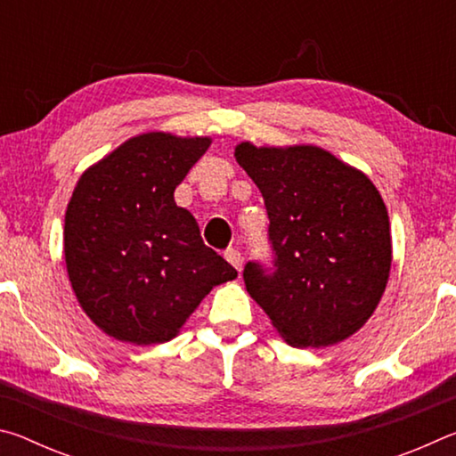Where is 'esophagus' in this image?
<instances>
[{"mask_svg":"<svg viewBox=\"0 0 456 456\" xmlns=\"http://www.w3.org/2000/svg\"><path fill=\"white\" fill-rule=\"evenodd\" d=\"M225 259L229 261L231 265H233L239 273H241V269H243V257H241V253H239L237 249H227L225 251Z\"/></svg>","mask_w":456,"mask_h":456,"instance_id":"obj_1","label":"esophagus"}]
</instances>
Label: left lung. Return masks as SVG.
Listing matches in <instances>:
<instances>
[{
	"instance_id": "left-lung-1",
	"label": "left lung",
	"mask_w": 456,
	"mask_h": 456,
	"mask_svg": "<svg viewBox=\"0 0 456 456\" xmlns=\"http://www.w3.org/2000/svg\"><path fill=\"white\" fill-rule=\"evenodd\" d=\"M269 215L275 272L245 265L249 296L296 348H326L364 326L392 265L388 211L368 176L314 144L235 146Z\"/></svg>"
}]
</instances>
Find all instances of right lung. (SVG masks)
<instances>
[{
  "label": "right lung",
  "mask_w": 456,
  "mask_h": 456,
  "mask_svg": "<svg viewBox=\"0 0 456 456\" xmlns=\"http://www.w3.org/2000/svg\"><path fill=\"white\" fill-rule=\"evenodd\" d=\"M209 146V136L144 133L76 183L64 221L68 277L84 314L118 342H168L215 285L237 277L175 203Z\"/></svg>",
  "instance_id": "add662e5"
}]
</instances>
